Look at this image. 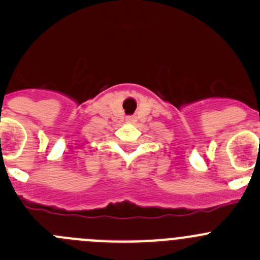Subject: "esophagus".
Returning <instances> with one entry per match:
<instances>
[{"instance_id":"1","label":"esophagus","mask_w":260,"mask_h":260,"mask_svg":"<svg viewBox=\"0 0 260 260\" xmlns=\"http://www.w3.org/2000/svg\"><path fill=\"white\" fill-rule=\"evenodd\" d=\"M125 120H127V123H136V117H133V115H129V117L125 118Z\"/></svg>"}]
</instances>
